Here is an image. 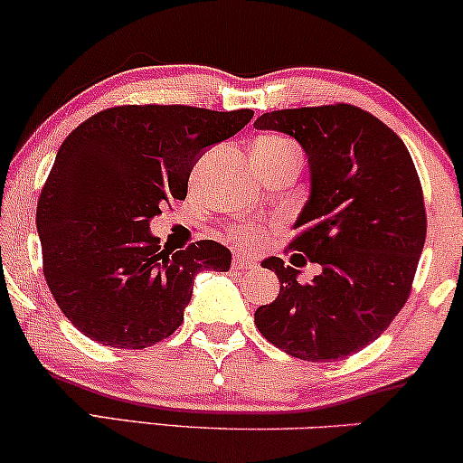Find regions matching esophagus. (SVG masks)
<instances>
[{
	"instance_id": "obj_1",
	"label": "esophagus",
	"mask_w": 463,
	"mask_h": 463,
	"mask_svg": "<svg viewBox=\"0 0 463 463\" xmlns=\"http://www.w3.org/2000/svg\"><path fill=\"white\" fill-rule=\"evenodd\" d=\"M232 265L236 269H255L257 268V261L249 255H242V252H238L236 257L232 259Z\"/></svg>"
}]
</instances>
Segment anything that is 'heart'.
<instances>
[{
	"label": "heart",
	"instance_id": "obj_1",
	"mask_svg": "<svg viewBox=\"0 0 463 463\" xmlns=\"http://www.w3.org/2000/svg\"><path fill=\"white\" fill-rule=\"evenodd\" d=\"M255 149L263 151V154L268 156H280V154H299L295 147V143L290 141L287 137H280V135H269V137H263L259 138ZM233 236H236L238 242L242 244H257L259 240L263 238V230H259V227H240V230L233 232Z\"/></svg>",
	"mask_w": 463,
	"mask_h": 463
}]
</instances>
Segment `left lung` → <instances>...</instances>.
Returning a JSON list of instances; mask_svg holds the SVG:
<instances>
[{"mask_svg":"<svg viewBox=\"0 0 463 463\" xmlns=\"http://www.w3.org/2000/svg\"><path fill=\"white\" fill-rule=\"evenodd\" d=\"M255 128L290 135L307 154L312 194L288 250L299 252L296 268L308 258L323 268L303 285L280 257L265 259L280 295L255 325L307 363L352 356L390 326L413 287L428 227L415 164L394 130L347 103L269 111Z\"/></svg>","mask_w":463,"mask_h":463,"instance_id":"1","label":"left lung"}]
</instances>
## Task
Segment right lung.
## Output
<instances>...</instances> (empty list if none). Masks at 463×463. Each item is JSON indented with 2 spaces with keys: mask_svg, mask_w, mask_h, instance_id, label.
<instances>
[{
  "mask_svg": "<svg viewBox=\"0 0 463 463\" xmlns=\"http://www.w3.org/2000/svg\"><path fill=\"white\" fill-rule=\"evenodd\" d=\"M252 109L119 105L81 122L56 154L37 202L43 276L86 337L143 350L183 322L194 278L227 271L214 240L162 250L149 221L185 200L198 157L250 122Z\"/></svg>",
  "mask_w": 463,
  "mask_h": 463,
  "instance_id": "obj_1",
  "label": "right lung"
}]
</instances>
